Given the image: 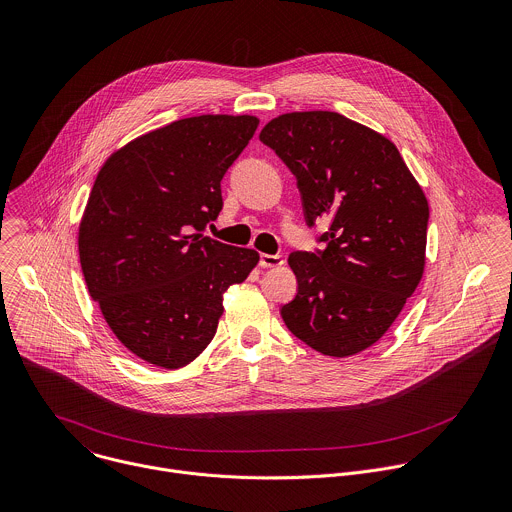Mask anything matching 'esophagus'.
I'll use <instances>...</instances> for the list:
<instances>
[{"label": "esophagus", "mask_w": 512, "mask_h": 512, "mask_svg": "<svg viewBox=\"0 0 512 512\" xmlns=\"http://www.w3.org/2000/svg\"><path fill=\"white\" fill-rule=\"evenodd\" d=\"M259 265H261V267H279V265H283V259H281V255H267V253H261V255H259Z\"/></svg>", "instance_id": "34e87169"}]
</instances>
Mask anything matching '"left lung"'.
I'll use <instances>...</instances> for the list:
<instances>
[{
    "label": "left lung",
    "mask_w": 512,
    "mask_h": 512,
    "mask_svg": "<svg viewBox=\"0 0 512 512\" xmlns=\"http://www.w3.org/2000/svg\"><path fill=\"white\" fill-rule=\"evenodd\" d=\"M259 140L295 177L305 225H327L323 249L289 255L297 295L281 317L323 356L360 354L422 279L428 201L388 138L337 112L283 114Z\"/></svg>",
    "instance_id": "left-lung-1"
}]
</instances>
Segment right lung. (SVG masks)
Segmentation results:
<instances>
[{
  "label": "right lung",
  "instance_id": "1",
  "mask_svg": "<svg viewBox=\"0 0 512 512\" xmlns=\"http://www.w3.org/2000/svg\"><path fill=\"white\" fill-rule=\"evenodd\" d=\"M257 124L183 118L120 148L96 177L78 237L82 273L114 335L148 364H191L215 337L223 293L259 261L203 235Z\"/></svg>",
  "mask_w": 512,
  "mask_h": 512
}]
</instances>
